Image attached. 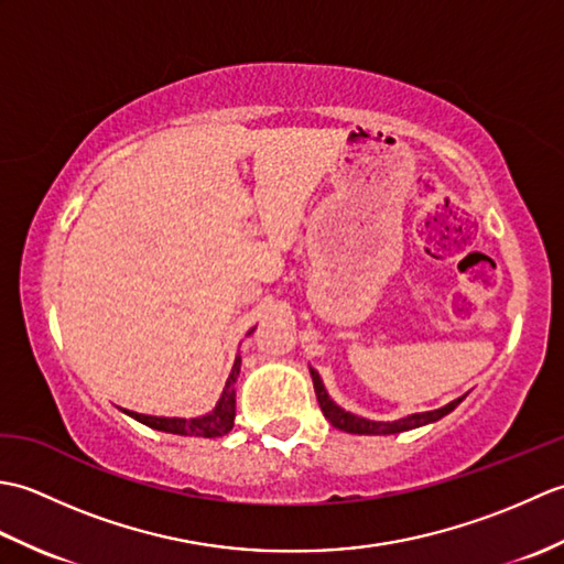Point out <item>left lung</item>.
Returning a JSON list of instances; mask_svg holds the SVG:
<instances>
[{
    "instance_id": "obj_1",
    "label": "left lung",
    "mask_w": 564,
    "mask_h": 564,
    "mask_svg": "<svg viewBox=\"0 0 564 564\" xmlns=\"http://www.w3.org/2000/svg\"><path fill=\"white\" fill-rule=\"evenodd\" d=\"M310 376H313V386H315V394H317V402H319V410L322 414H325L327 422L339 429V431H346V434H361V436H380V434H400V431H410V429H416V426H424V424H431L436 422V419L446 416L448 412H453L455 406H458L463 402V398H458L455 402L441 406V410H434V412H422V414H412V416H404V419H398V422H368V419H361V416H354L349 412H344L341 406L334 404L329 398L325 388H322V380L317 376V370H310Z\"/></svg>"
}]
</instances>
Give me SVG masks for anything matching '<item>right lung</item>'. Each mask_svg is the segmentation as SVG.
<instances>
[{
  "label": "right lung",
  "instance_id": "1",
  "mask_svg": "<svg viewBox=\"0 0 564 564\" xmlns=\"http://www.w3.org/2000/svg\"><path fill=\"white\" fill-rule=\"evenodd\" d=\"M251 334V332H249ZM239 376V356L232 366V373L227 378V386L223 390V398L215 406L213 414L200 416V419H164V416H145V414H135L128 412L133 419H138L140 424H145L150 429L166 431V434H178V436H203V438H215V436H225L227 431H232L235 426V380Z\"/></svg>",
  "mask_w": 564,
  "mask_h": 564
}]
</instances>
